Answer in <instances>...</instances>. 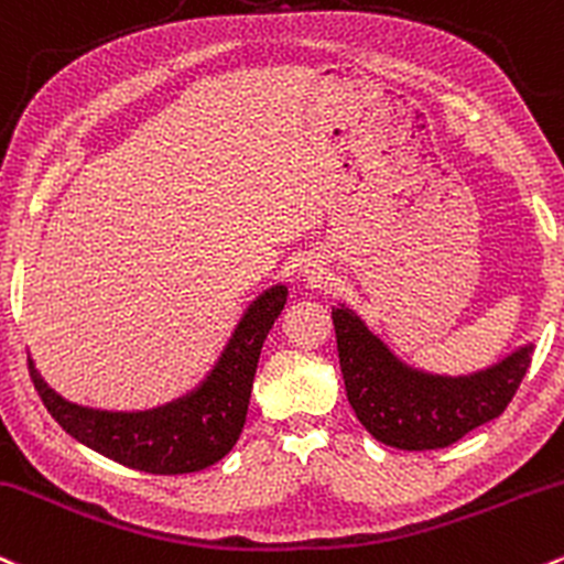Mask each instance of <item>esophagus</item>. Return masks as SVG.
I'll return each mask as SVG.
<instances>
[{
    "mask_svg": "<svg viewBox=\"0 0 564 564\" xmlns=\"http://www.w3.org/2000/svg\"><path fill=\"white\" fill-rule=\"evenodd\" d=\"M305 275L311 278V281H318V278L324 275V268H318V264H307V268H305Z\"/></svg>",
    "mask_w": 564,
    "mask_h": 564,
    "instance_id": "34e87169",
    "label": "esophagus"
}]
</instances>
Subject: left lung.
I'll use <instances>...</instances> for the list:
<instances>
[{"label":"left lung","mask_w":564,"mask_h":564,"mask_svg":"<svg viewBox=\"0 0 564 564\" xmlns=\"http://www.w3.org/2000/svg\"><path fill=\"white\" fill-rule=\"evenodd\" d=\"M332 321L352 412L377 442L395 449H442L490 423L509 406L533 352L524 345L485 372L442 377L401 364L345 307H334Z\"/></svg>","instance_id":"left-lung-1"}]
</instances>
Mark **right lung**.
<instances>
[{
	"instance_id": "right-lung-1",
	"label": "right lung",
	"mask_w": 564,
	"mask_h": 564,
	"mask_svg": "<svg viewBox=\"0 0 564 564\" xmlns=\"http://www.w3.org/2000/svg\"><path fill=\"white\" fill-rule=\"evenodd\" d=\"M286 286H272L259 296L240 318L206 382L158 410H88L51 391L31 361L29 375L55 423L85 447L144 474L203 471L230 453L243 431L259 352L286 305Z\"/></svg>"
}]
</instances>
